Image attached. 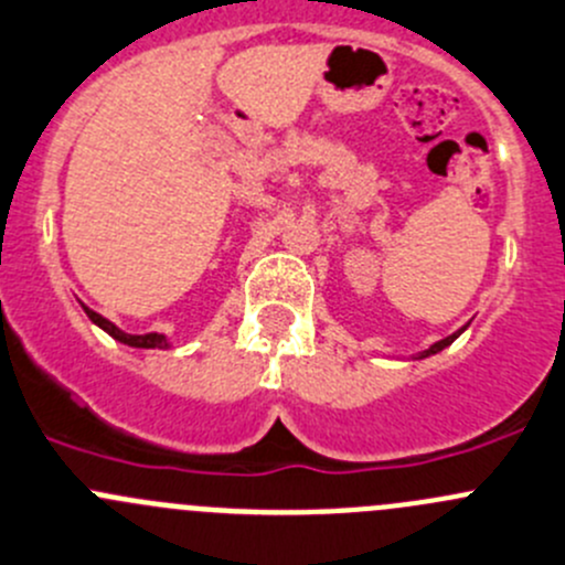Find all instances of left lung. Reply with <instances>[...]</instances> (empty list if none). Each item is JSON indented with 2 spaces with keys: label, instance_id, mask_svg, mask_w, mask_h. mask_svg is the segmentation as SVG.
Here are the masks:
<instances>
[{
  "label": "left lung",
  "instance_id": "left-lung-1",
  "mask_svg": "<svg viewBox=\"0 0 565 565\" xmlns=\"http://www.w3.org/2000/svg\"><path fill=\"white\" fill-rule=\"evenodd\" d=\"M463 328H467V326H463ZM463 328H461V331H463ZM461 331H456V333H452V337L441 339V342L430 344V348H428V350H422V353H419V359H428V355H434V353H439V350H445V348H447V344H452V342H456V339H458V337H461Z\"/></svg>",
  "mask_w": 565,
  "mask_h": 565
}]
</instances>
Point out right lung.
<instances>
[{"mask_svg":"<svg viewBox=\"0 0 565 565\" xmlns=\"http://www.w3.org/2000/svg\"><path fill=\"white\" fill-rule=\"evenodd\" d=\"M82 309H85V315L90 317V322H96L102 331H107L109 337L118 339V342H124V344H129V348H171L162 333H126V331H120L118 326H113L107 317H102V315H96L93 309H87V306H82Z\"/></svg>","mask_w":565,"mask_h":565,"instance_id":"obj_1","label":"right lung"}]
</instances>
